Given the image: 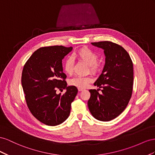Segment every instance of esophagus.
Returning a JSON list of instances; mask_svg holds the SVG:
<instances>
[{
	"label": "esophagus",
	"instance_id": "1",
	"mask_svg": "<svg viewBox=\"0 0 155 155\" xmlns=\"http://www.w3.org/2000/svg\"><path fill=\"white\" fill-rule=\"evenodd\" d=\"M78 90L79 91H82V90H84V88H81V87H78Z\"/></svg>",
	"mask_w": 155,
	"mask_h": 155
}]
</instances>
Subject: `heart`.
I'll list each match as a JSON object with an SVG mask.
<instances>
[{
	"instance_id": "b5f03b06",
	"label": "heart",
	"mask_w": 155,
	"mask_h": 155,
	"mask_svg": "<svg viewBox=\"0 0 155 155\" xmlns=\"http://www.w3.org/2000/svg\"><path fill=\"white\" fill-rule=\"evenodd\" d=\"M74 57L78 60L85 63L89 66L90 71L93 73H97L102 69L101 64L97 61L98 56L96 53L87 47H81L74 53ZM64 69L68 74H71L74 70V61L72 58H68L64 64ZM92 81L90 77H75L71 79L69 84L71 86L77 87L84 88Z\"/></svg>"
}]
</instances>
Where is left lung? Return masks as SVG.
Listing matches in <instances>:
<instances>
[{
    "mask_svg": "<svg viewBox=\"0 0 155 155\" xmlns=\"http://www.w3.org/2000/svg\"><path fill=\"white\" fill-rule=\"evenodd\" d=\"M104 50L105 65L94 83L97 90H90L87 106L97 120L108 121L117 117L129 104L133 88V64L124 48L111 41L91 43ZM102 93L100 94L98 90Z\"/></svg>",
    "mask_w": 155,
    "mask_h": 155,
    "instance_id": "1",
    "label": "left lung"
}]
</instances>
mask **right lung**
<instances>
[{
    "label": "right lung",
    "mask_w": 155,
    "mask_h": 155,
    "mask_svg": "<svg viewBox=\"0 0 155 155\" xmlns=\"http://www.w3.org/2000/svg\"><path fill=\"white\" fill-rule=\"evenodd\" d=\"M73 47L50 46L38 48L25 63L21 84L27 107L38 120L49 126L61 124L70 114L71 103L78 90L67 86L62 60ZM57 89L66 90L63 95Z\"/></svg>",
    "instance_id": "right-lung-1"
}]
</instances>
